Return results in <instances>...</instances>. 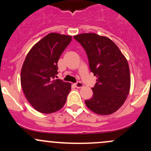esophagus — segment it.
<instances>
[{
	"label": "esophagus",
	"mask_w": 151,
	"mask_h": 151,
	"mask_svg": "<svg viewBox=\"0 0 151 151\" xmlns=\"http://www.w3.org/2000/svg\"><path fill=\"white\" fill-rule=\"evenodd\" d=\"M75 86L77 88H81L83 87V84L81 83V82H77V83H75Z\"/></svg>",
	"instance_id": "esophagus-1"
}]
</instances>
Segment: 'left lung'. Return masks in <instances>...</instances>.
<instances>
[{"label":"left lung","mask_w":151,"mask_h":151,"mask_svg":"<svg viewBox=\"0 0 151 151\" xmlns=\"http://www.w3.org/2000/svg\"><path fill=\"white\" fill-rule=\"evenodd\" d=\"M74 38L86 51L90 70L97 77L92 88L93 97L85 104L99 115L114 113L124 104L130 91V71L126 57L106 36L88 33Z\"/></svg>","instance_id":"obj_1"}]
</instances>
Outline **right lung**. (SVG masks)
Returning a JSON list of instances; mask_svg holds the SVG:
<instances>
[{
    "mask_svg": "<svg viewBox=\"0 0 151 151\" xmlns=\"http://www.w3.org/2000/svg\"><path fill=\"white\" fill-rule=\"evenodd\" d=\"M71 36L50 33L35 44L21 69L20 82L25 97L36 111L50 114L64 106L71 84L55 80L58 61Z\"/></svg>",
    "mask_w": 151,
    "mask_h": 151,
    "instance_id": "1",
    "label": "right lung"
}]
</instances>
